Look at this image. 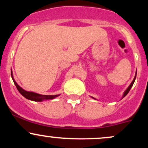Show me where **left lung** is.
<instances>
[{"label": "left lung", "instance_id": "left-lung-1", "mask_svg": "<svg viewBox=\"0 0 148 148\" xmlns=\"http://www.w3.org/2000/svg\"><path fill=\"white\" fill-rule=\"evenodd\" d=\"M136 73H137V72H136V75H135V76H134V80H133V81H132V82L131 83V84L130 85V86H129V87L127 88V90H126L125 91V92H124V94H123V97H122V99H123V98L125 97L126 96L127 94H128V92H130V89H131V88H132V86H133V84H134V81H135V79H136ZM92 97V98H93V99H96L95 98L92 97Z\"/></svg>", "mask_w": 148, "mask_h": 148}]
</instances>
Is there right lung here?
Returning <instances> with one entry per match:
<instances>
[{"instance_id":"right-lung-1","label":"right lung","mask_w":148,"mask_h":148,"mask_svg":"<svg viewBox=\"0 0 148 148\" xmlns=\"http://www.w3.org/2000/svg\"><path fill=\"white\" fill-rule=\"evenodd\" d=\"M11 76L12 78L13 81H14V84L16 86V88H17L18 91L26 99L31 100V101H42L44 100H47V99H53L54 98L58 97L60 95H40L38 93L33 92H28L23 90L21 87H20L17 84V83L14 81V78H13V74L12 72L11 71Z\"/></svg>"}]
</instances>
